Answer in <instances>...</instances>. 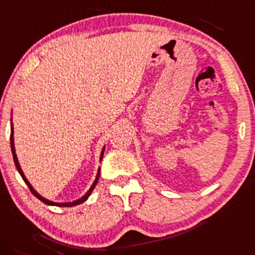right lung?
Segmentation results:
<instances>
[{
    "label": "right lung",
    "mask_w": 255,
    "mask_h": 255,
    "mask_svg": "<svg viewBox=\"0 0 255 255\" xmlns=\"http://www.w3.org/2000/svg\"><path fill=\"white\" fill-rule=\"evenodd\" d=\"M10 148H12V154H13L14 164H15V167H16V170H18V172L20 173V176L22 177V179H24V182L26 183V184H27L28 189L31 190V193H32L33 195H35V196L37 197V199H38V200H41V201L43 202V204H45V205H50V206H60V207H72V206H76V205H79V204H82V202H84L85 200H87L88 197L90 196V194L93 193L94 188H95V185H96L97 181H99V177H100V168H99V171H97L96 178H95V181H94L93 185H91V187H90V189L87 191V194H85L84 196H82L81 199L76 200V201H72V202H64V204H60V202H59V204H58V202H53V201H49V200L44 199V197L39 195V194L37 193V191H36L35 189H33V188H32V185L30 184V182L27 181V178H26V177H25L24 172H22L21 167H20V165H19V161H18V158H16V154H15V147H14V137H13V123H10ZM104 151H105V148H104V149H102V151H101V156H100V161H101V160H102V156H104Z\"/></svg>",
    "instance_id": "1"
}]
</instances>
